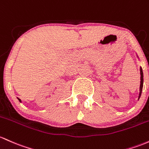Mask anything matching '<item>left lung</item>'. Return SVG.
<instances>
[{"mask_svg": "<svg viewBox=\"0 0 149 149\" xmlns=\"http://www.w3.org/2000/svg\"><path fill=\"white\" fill-rule=\"evenodd\" d=\"M136 56H137V58H138V59L139 60V58L138 55H137V54H136ZM140 75H141V78H140V80H141V81H140V87H139V95L138 100H139L140 97H141V95L142 90H143V70H142V68H141V66H140Z\"/></svg>", "mask_w": 149, "mask_h": 149, "instance_id": "1", "label": "left lung"}]
</instances>
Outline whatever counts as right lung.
I'll return each mask as SVG.
<instances>
[{
  "mask_svg": "<svg viewBox=\"0 0 149 149\" xmlns=\"http://www.w3.org/2000/svg\"><path fill=\"white\" fill-rule=\"evenodd\" d=\"M17 99H18V100L19 101V102H22V101H21V100H20V99H19V98H18V97H17Z\"/></svg>",
  "mask_w": 149,
  "mask_h": 149,
  "instance_id": "obj_1",
  "label": "right lung"
}]
</instances>
